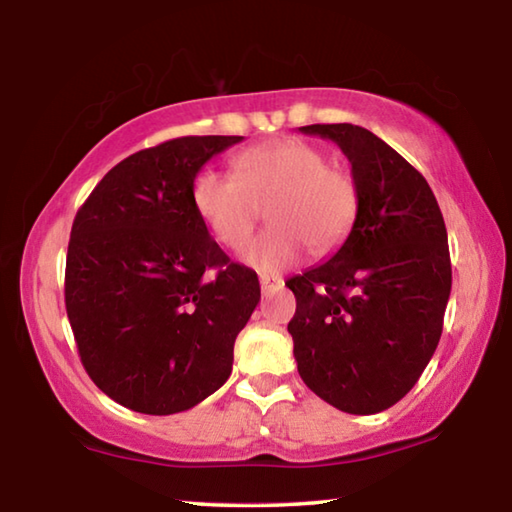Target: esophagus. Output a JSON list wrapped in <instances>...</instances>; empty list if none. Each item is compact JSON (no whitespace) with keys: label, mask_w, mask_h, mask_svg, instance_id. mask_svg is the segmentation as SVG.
I'll list each match as a JSON object with an SVG mask.
<instances>
[{"label":"esophagus","mask_w":512,"mask_h":512,"mask_svg":"<svg viewBox=\"0 0 512 512\" xmlns=\"http://www.w3.org/2000/svg\"><path fill=\"white\" fill-rule=\"evenodd\" d=\"M259 284H262V291H277L284 287V280L275 273H259Z\"/></svg>","instance_id":"34e87169"}]
</instances>
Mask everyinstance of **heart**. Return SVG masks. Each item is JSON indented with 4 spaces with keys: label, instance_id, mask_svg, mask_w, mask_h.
<instances>
[{
    "label": "heart",
    "instance_id": "b5f03b06",
    "mask_svg": "<svg viewBox=\"0 0 512 512\" xmlns=\"http://www.w3.org/2000/svg\"><path fill=\"white\" fill-rule=\"evenodd\" d=\"M235 176L216 169L196 173L192 207L221 246L241 250L266 205L271 225L246 250V262L280 271L305 255L327 253L350 235L359 212V185L352 173L327 164L318 146L282 137L232 158Z\"/></svg>",
    "mask_w": 512,
    "mask_h": 512
}]
</instances>
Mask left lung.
<instances>
[{
	"label": "left lung",
	"mask_w": 512,
	"mask_h": 512,
	"mask_svg": "<svg viewBox=\"0 0 512 512\" xmlns=\"http://www.w3.org/2000/svg\"><path fill=\"white\" fill-rule=\"evenodd\" d=\"M300 131L348 155L359 212L332 259L287 282L293 357L320 400L372 415L411 391L443 334L452 291L443 212L422 173L375 133L352 124Z\"/></svg>",
	"instance_id": "8db88e82"
}]
</instances>
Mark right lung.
Listing matches in <instances>:
<instances>
[{
	"label": "right lung",
	"mask_w": 512,
	"mask_h": 512,
	"mask_svg": "<svg viewBox=\"0 0 512 512\" xmlns=\"http://www.w3.org/2000/svg\"><path fill=\"white\" fill-rule=\"evenodd\" d=\"M239 135H189L112 167L76 212L65 307L85 372L149 415L203 402L232 372L259 280L230 262L192 207V183Z\"/></svg>",
	"instance_id": "right-lung-1"
}]
</instances>
